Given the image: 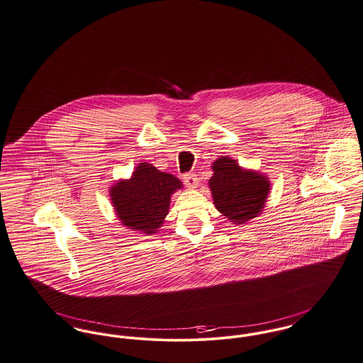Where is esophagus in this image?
<instances>
[{
	"instance_id": "esophagus-1",
	"label": "esophagus",
	"mask_w": 363,
	"mask_h": 363,
	"mask_svg": "<svg viewBox=\"0 0 363 363\" xmlns=\"http://www.w3.org/2000/svg\"><path fill=\"white\" fill-rule=\"evenodd\" d=\"M183 180H184V183H186L187 187L196 189V186H198V177H196L194 173H186V174L183 176Z\"/></svg>"
}]
</instances>
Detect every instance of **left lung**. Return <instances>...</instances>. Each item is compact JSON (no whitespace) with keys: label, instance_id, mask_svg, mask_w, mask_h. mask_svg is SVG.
I'll use <instances>...</instances> for the list:
<instances>
[{"label":"left lung","instance_id":"8db88e82","mask_svg":"<svg viewBox=\"0 0 363 363\" xmlns=\"http://www.w3.org/2000/svg\"><path fill=\"white\" fill-rule=\"evenodd\" d=\"M209 189L218 212L233 224L241 225L263 213L271 183L264 173L245 169L230 157L212 164Z\"/></svg>","mask_w":363,"mask_h":363}]
</instances>
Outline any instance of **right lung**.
Returning <instances> with one entry per match:
<instances>
[{
    "label": "right lung",
    "instance_id": "right-lung-1",
    "mask_svg": "<svg viewBox=\"0 0 363 363\" xmlns=\"http://www.w3.org/2000/svg\"><path fill=\"white\" fill-rule=\"evenodd\" d=\"M180 189L183 183L176 176L142 162L129 179L116 182L108 194L123 227L151 235L162 227L169 213L170 196Z\"/></svg>",
    "mask_w": 363,
    "mask_h": 363
}]
</instances>
